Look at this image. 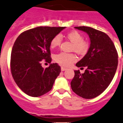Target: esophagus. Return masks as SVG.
Returning <instances> with one entry per match:
<instances>
[{"mask_svg": "<svg viewBox=\"0 0 123 123\" xmlns=\"http://www.w3.org/2000/svg\"><path fill=\"white\" fill-rule=\"evenodd\" d=\"M66 69H67L66 68H65V67H64V66H62V68H61L62 71H64V70H66Z\"/></svg>", "mask_w": 123, "mask_h": 123, "instance_id": "esophagus-1", "label": "esophagus"}]
</instances>
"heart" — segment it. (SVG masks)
Listing matches in <instances>:
<instances>
[{
	"label": "heart",
	"instance_id": "obj_1",
	"mask_svg": "<svg viewBox=\"0 0 123 123\" xmlns=\"http://www.w3.org/2000/svg\"><path fill=\"white\" fill-rule=\"evenodd\" d=\"M66 37L73 43L72 50L79 54H84L88 51L89 43L84 39V37L80 33L76 31H72L67 33ZM61 43V37L59 35L54 36L50 42L51 48L59 47ZM54 60L64 66H69L76 60L75 54L62 52L54 56Z\"/></svg>",
	"mask_w": 123,
	"mask_h": 123
}]
</instances>
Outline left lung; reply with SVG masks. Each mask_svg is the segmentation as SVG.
Segmentation results:
<instances>
[{
    "mask_svg": "<svg viewBox=\"0 0 123 123\" xmlns=\"http://www.w3.org/2000/svg\"><path fill=\"white\" fill-rule=\"evenodd\" d=\"M85 31L90 39V47L76 64L86 67L84 74L75 70L70 82L73 92L84 99H93L102 93L110 84L118 66V53L110 37L103 31L86 26L75 27Z\"/></svg>",
    "mask_w": 123,
    "mask_h": 123,
    "instance_id": "obj_1",
    "label": "left lung"
}]
</instances>
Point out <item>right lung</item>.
Returning a JSON list of instances; mask_svg holds the SVG:
<instances>
[{
    "label": "right lung",
    "mask_w": 123,
    "mask_h": 123,
    "mask_svg": "<svg viewBox=\"0 0 123 123\" xmlns=\"http://www.w3.org/2000/svg\"><path fill=\"white\" fill-rule=\"evenodd\" d=\"M65 27L41 26L21 33L14 42L11 55V71L19 88L31 97H39L53 88L61 72L57 63H51L50 42ZM50 63L44 69L41 61Z\"/></svg>",
    "instance_id": "right-lung-1"
}]
</instances>
